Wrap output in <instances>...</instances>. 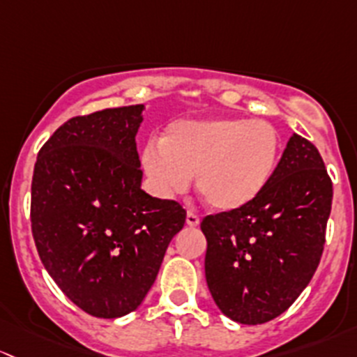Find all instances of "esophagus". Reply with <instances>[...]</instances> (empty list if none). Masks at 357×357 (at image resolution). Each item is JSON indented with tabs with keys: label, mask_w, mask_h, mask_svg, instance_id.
<instances>
[{
	"label": "esophagus",
	"mask_w": 357,
	"mask_h": 357,
	"mask_svg": "<svg viewBox=\"0 0 357 357\" xmlns=\"http://www.w3.org/2000/svg\"><path fill=\"white\" fill-rule=\"evenodd\" d=\"M185 223H187V227H190V229H194V227L199 225V216H197L194 211H189V213H187Z\"/></svg>",
	"instance_id": "esophagus-1"
}]
</instances>
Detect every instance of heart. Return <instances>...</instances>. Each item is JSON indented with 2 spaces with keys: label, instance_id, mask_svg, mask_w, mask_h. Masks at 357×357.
Segmentation results:
<instances>
[{
  "label": "heart",
  "instance_id": "1",
  "mask_svg": "<svg viewBox=\"0 0 357 357\" xmlns=\"http://www.w3.org/2000/svg\"><path fill=\"white\" fill-rule=\"evenodd\" d=\"M282 137L266 120L222 116L178 120L160 142L142 149V168L160 197L185 192L196 178L201 197L216 211H237L266 189L278 167Z\"/></svg>",
  "mask_w": 357,
  "mask_h": 357
}]
</instances>
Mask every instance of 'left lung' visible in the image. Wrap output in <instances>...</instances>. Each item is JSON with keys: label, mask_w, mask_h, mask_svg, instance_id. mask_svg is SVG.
<instances>
[{"label": "left lung", "mask_w": 357, "mask_h": 357, "mask_svg": "<svg viewBox=\"0 0 357 357\" xmlns=\"http://www.w3.org/2000/svg\"><path fill=\"white\" fill-rule=\"evenodd\" d=\"M332 197L321 154L294 134L251 204L206 216V282L223 314L259 325L292 306L321 259Z\"/></svg>", "instance_id": "1"}]
</instances>
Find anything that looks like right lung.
Masks as SVG:
<instances>
[{
	"label": "right lung",
	"mask_w": 357,
	"mask_h": 357,
	"mask_svg": "<svg viewBox=\"0 0 357 357\" xmlns=\"http://www.w3.org/2000/svg\"><path fill=\"white\" fill-rule=\"evenodd\" d=\"M144 105L73 116L38 154L31 223L44 268L96 318L137 310L185 209L141 189L135 135Z\"/></svg>",
	"instance_id": "add662e5"
}]
</instances>
